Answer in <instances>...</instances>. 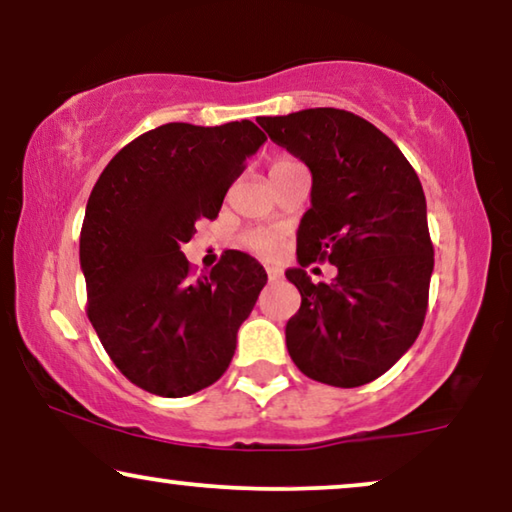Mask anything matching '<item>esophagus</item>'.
Wrapping results in <instances>:
<instances>
[{
  "instance_id": "esophagus-1",
  "label": "esophagus",
  "mask_w": 512,
  "mask_h": 512,
  "mask_svg": "<svg viewBox=\"0 0 512 512\" xmlns=\"http://www.w3.org/2000/svg\"><path fill=\"white\" fill-rule=\"evenodd\" d=\"M265 272H268V279H270V282H275V279L282 277V270L275 268V265H265Z\"/></svg>"
}]
</instances>
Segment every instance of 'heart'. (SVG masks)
Wrapping results in <instances>:
<instances>
[{
	"instance_id": "b5f03b06",
	"label": "heart",
	"mask_w": 512,
	"mask_h": 512,
	"mask_svg": "<svg viewBox=\"0 0 512 512\" xmlns=\"http://www.w3.org/2000/svg\"><path fill=\"white\" fill-rule=\"evenodd\" d=\"M279 160H286V158H279ZM244 244H247L251 251H256V254H263V256H270L277 251V240L270 233H263V230L249 233L247 237H244Z\"/></svg>"
}]
</instances>
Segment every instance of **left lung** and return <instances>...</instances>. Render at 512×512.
Instances as JSON below:
<instances>
[{"label": "left lung", "instance_id": "obj_1", "mask_svg": "<svg viewBox=\"0 0 512 512\" xmlns=\"http://www.w3.org/2000/svg\"><path fill=\"white\" fill-rule=\"evenodd\" d=\"M272 142L312 172V207L298 226V268L286 279L300 310L286 349L312 380L352 389L394 366L422 331L433 272L426 198L417 172L391 139L345 109L261 116ZM328 260L331 283L304 268Z\"/></svg>", "mask_w": 512, "mask_h": 512}]
</instances>
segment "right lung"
I'll return each instance as SVG.
<instances>
[{
	"label": "right lung",
	"mask_w": 512,
	"mask_h": 512,
	"mask_svg": "<svg viewBox=\"0 0 512 512\" xmlns=\"http://www.w3.org/2000/svg\"><path fill=\"white\" fill-rule=\"evenodd\" d=\"M263 142L251 121L160 125L123 146L90 193L79 247L88 319L116 368L149 394L181 398L219 380L268 282L242 251L193 282L181 251L195 223L219 216Z\"/></svg>",
	"instance_id": "obj_1"
}]
</instances>
